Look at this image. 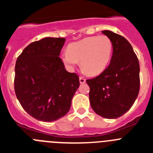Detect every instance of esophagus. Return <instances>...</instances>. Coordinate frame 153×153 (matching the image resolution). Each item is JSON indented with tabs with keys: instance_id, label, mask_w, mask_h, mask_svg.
Instances as JSON below:
<instances>
[{
	"instance_id": "esophagus-1",
	"label": "esophagus",
	"mask_w": 153,
	"mask_h": 153,
	"mask_svg": "<svg viewBox=\"0 0 153 153\" xmlns=\"http://www.w3.org/2000/svg\"><path fill=\"white\" fill-rule=\"evenodd\" d=\"M79 83H86V79H85L83 76H80V77H79Z\"/></svg>"
}]
</instances>
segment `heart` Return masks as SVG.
Segmentation results:
<instances>
[{"instance_id":"1","label":"heart","mask_w":153,"mask_h":153,"mask_svg":"<svg viewBox=\"0 0 153 153\" xmlns=\"http://www.w3.org/2000/svg\"><path fill=\"white\" fill-rule=\"evenodd\" d=\"M113 43L106 35L93 36L70 44L62 53V60L73 70L80 61L81 67L90 75L102 73L111 59Z\"/></svg>"}]
</instances>
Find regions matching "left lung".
<instances>
[{"mask_svg": "<svg viewBox=\"0 0 153 153\" xmlns=\"http://www.w3.org/2000/svg\"><path fill=\"white\" fill-rule=\"evenodd\" d=\"M102 33L113 43V55L107 68L98 76L86 79L90 105L97 114L117 119L126 113L140 92V63L129 41L110 30Z\"/></svg>", "mask_w": 153, "mask_h": 153, "instance_id": "left-lung-1", "label": "left lung"}]
</instances>
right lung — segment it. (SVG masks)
I'll use <instances>...</instances> for the list:
<instances>
[{
    "label": "right lung",
    "mask_w": 153,
    "mask_h": 153,
    "mask_svg": "<svg viewBox=\"0 0 153 153\" xmlns=\"http://www.w3.org/2000/svg\"><path fill=\"white\" fill-rule=\"evenodd\" d=\"M63 37H45L30 44L17 57L14 90L31 117L52 122L64 117L79 86V76L65 69L60 53Z\"/></svg>",
    "instance_id": "right-lung-1"
}]
</instances>
